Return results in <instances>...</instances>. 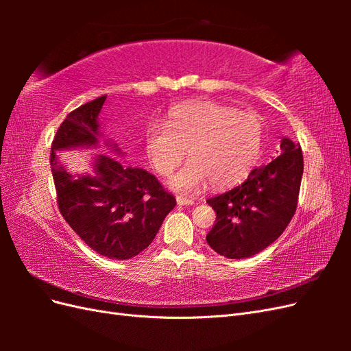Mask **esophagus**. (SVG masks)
Masks as SVG:
<instances>
[{
	"label": "esophagus",
	"mask_w": 351,
	"mask_h": 351,
	"mask_svg": "<svg viewBox=\"0 0 351 351\" xmlns=\"http://www.w3.org/2000/svg\"><path fill=\"white\" fill-rule=\"evenodd\" d=\"M177 204L186 206V205H193L195 202H193V199H189V197H184V196H177Z\"/></svg>",
	"instance_id": "34e87169"
}]
</instances>
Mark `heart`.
Returning <instances> with one entry per match:
<instances>
[{
	"mask_svg": "<svg viewBox=\"0 0 351 351\" xmlns=\"http://www.w3.org/2000/svg\"><path fill=\"white\" fill-rule=\"evenodd\" d=\"M263 142V123L254 112L212 101L177 105L168 112L167 124L151 121L145 129L146 155L159 176H169L173 189L195 193L210 183L217 189L234 186L258 164Z\"/></svg>",
	"mask_w": 351,
	"mask_h": 351,
	"instance_id": "heart-1",
	"label": "heart"
}]
</instances>
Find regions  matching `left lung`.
Instances as JSON below:
<instances>
[{"label":"left lung","mask_w":351,"mask_h":351,"mask_svg":"<svg viewBox=\"0 0 351 351\" xmlns=\"http://www.w3.org/2000/svg\"><path fill=\"white\" fill-rule=\"evenodd\" d=\"M281 155L268 165L254 168L240 186L206 200L217 219L206 241L221 256L244 259L277 240L299 200L303 154L299 143L281 141Z\"/></svg>","instance_id":"obj_1"}]
</instances>
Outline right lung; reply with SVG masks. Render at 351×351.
<instances>
[{
	"instance_id": "add662e5",
	"label": "right lung",
	"mask_w": 351,
	"mask_h": 351,
	"mask_svg": "<svg viewBox=\"0 0 351 351\" xmlns=\"http://www.w3.org/2000/svg\"><path fill=\"white\" fill-rule=\"evenodd\" d=\"M105 99L102 95L66 117L52 141L49 162L62 218L92 250L125 261L152 243L176 197L155 176L110 155L93 158V174L77 178L58 164L57 151L98 143Z\"/></svg>"
}]
</instances>
